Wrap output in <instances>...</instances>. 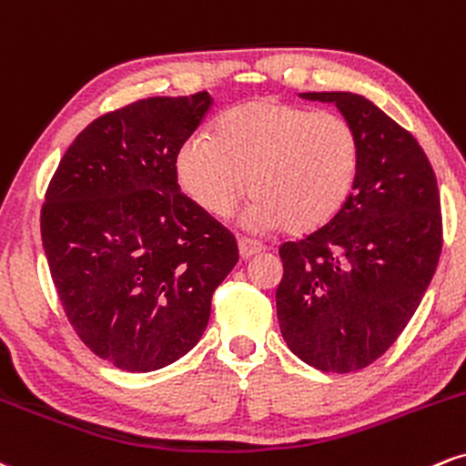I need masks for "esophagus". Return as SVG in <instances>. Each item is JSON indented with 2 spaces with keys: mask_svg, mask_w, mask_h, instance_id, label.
<instances>
[{
  "mask_svg": "<svg viewBox=\"0 0 466 466\" xmlns=\"http://www.w3.org/2000/svg\"><path fill=\"white\" fill-rule=\"evenodd\" d=\"M238 248H239V257H242L244 261H246V259H250V257H255V255L264 253V246L257 244V242H253V239H246V238L239 239V242H238Z\"/></svg>",
  "mask_w": 466,
  "mask_h": 466,
  "instance_id": "esophagus-1",
  "label": "esophagus"
}]
</instances>
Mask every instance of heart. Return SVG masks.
Segmentation results:
<instances>
[{
  "mask_svg": "<svg viewBox=\"0 0 466 466\" xmlns=\"http://www.w3.org/2000/svg\"><path fill=\"white\" fill-rule=\"evenodd\" d=\"M360 167V141L340 115L261 97L231 108L209 135L180 146L177 174L202 211L228 218L244 198L250 231L314 233L342 211ZM249 185H245V178Z\"/></svg>",
  "mask_w": 466,
  "mask_h": 466,
  "instance_id": "heart-1",
  "label": "heart"
}]
</instances>
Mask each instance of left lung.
<instances>
[{"mask_svg": "<svg viewBox=\"0 0 466 466\" xmlns=\"http://www.w3.org/2000/svg\"><path fill=\"white\" fill-rule=\"evenodd\" d=\"M300 97L336 104L360 141L342 211L279 248L277 319L289 351L322 373H353L384 355L417 311L442 248L441 196L423 147L351 91Z\"/></svg>", "mask_w": 466, "mask_h": 466, "instance_id": "8db88e82", "label": "left lung"}]
</instances>
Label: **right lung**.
Here are the masks:
<instances>
[{"label": "right lung", "instance_id": "1", "mask_svg": "<svg viewBox=\"0 0 466 466\" xmlns=\"http://www.w3.org/2000/svg\"><path fill=\"white\" fill-rule=\"evenodd\" d=\"M209 106L202 91L102 115L47 187L41 238L65 314L97 358L130 373L198 344L213 292L239 259L233 235L177 180L180 146Z\"/></svg>", "mask_w": 466, "mask_h": 466}]
</instances>
